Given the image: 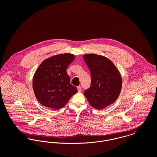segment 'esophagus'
<instances>
[{"label":"esophagus","instance_id":"obj_1","mask_svg":"<svg viewBox=\"0 0 157 157\" xmlns=\"http://www.w3.org/2000/svg\"><path fill=\"white\" fill-rule=\"evenodd\" d=\"M77 88H78V92H81L82 91V88L80 86H78V87H77Z\"/></svg>","mask_w":157,"mask_h":157}]
</instances>
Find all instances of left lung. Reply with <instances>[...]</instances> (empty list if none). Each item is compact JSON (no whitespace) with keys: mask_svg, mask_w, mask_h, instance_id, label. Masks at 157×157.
Returning <instances> with one entry per match:
<instances>
[{"mask_svg":"<svg viewBox=\"0 0 157 157\" xmlns=\"http://www.w3.org/2000/svg\"><path fill=\"white\" fill-rule=\"evenodd\" d=\"M83 58L91 75L90 88L84 95L90 105L101 110L113 104L119 97L122 78L115 65L108 58L96 54H86Z\"/></svg>","mask_w":157,"mask_h":157,"instance_id":"8db88e82","label":"left lung"}]
</instances>
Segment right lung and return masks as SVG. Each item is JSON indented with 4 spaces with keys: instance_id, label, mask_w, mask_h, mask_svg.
I'll use <instances>...</instances> for the list:
<instances>
[{
    "instance_id": "1",
    "label": "right lung",
    "mask_w": 157,
    "mask_h": 157,
    "mask_svg": "<svg viewBox=\"0 0 157 157\" xmlns=\"http://www.w3.org/2000/svg\"><path fill=\"white\" fill-rule=\"evenodd\" d=\"M75 58L74 55L65 53L52 56L41 63L33 78V88L39 103L59 109L77 92L67 72L68 65Z\"/></svg>"
}]
</instances>
